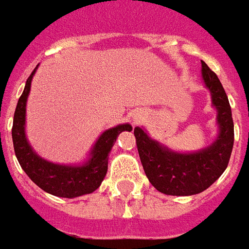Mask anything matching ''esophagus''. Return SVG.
I'll list each match as a JSON object with an SVG mask.
<instances>
[{
  "label": "esophagus",
  "mask_w": 249,
  "mask_h": 249,
  "mask_svg": "<svg viewBox=\"0 0 249 249\" xmlns=\"http://www.w3.org/2000/svg\"><path fill=\"white\" fill-rule=\"evenodd\" d=\"M140 120H142V117H140V116H135L133 121H136V123H140Z\"/></svg>",
  "instance_id": "esophagus-1"
}]
</instances>
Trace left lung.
<instances>
[{"label":"left lung","instance_id":"1","mask_svg":"<svg viewBox=\"0 0 249 249\" xmlns=\"http://www.w3.org/2000/svg\"><path fill=\"white\" fill-rule=\"evenodd\" d=\"M202 76L218 110L220 135L210 147L196 154H175L136 126L133 133L142 168L155 189L167 196H193L206 190L225 171L234 142L233 119L220 79L202 62Z\"/></svg>","mask_w":249,"mask_h":249}]
</instances>
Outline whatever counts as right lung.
<instances>
[{
	"mask_svg": "<svg viewBox=\"0 0 249 249\" xmlns=\"http://www.w3.org/2000/svg\"><path fill=\"white\" fill-rule=\"evenodd\" d=\"M35 69L25 83V89L21 97L18 98L13 117L12 139L17 160L29 178L32 179L40 189H43L52 196L63 198H74L93 193L100 187L107 171V155L112 149L113 144L121 132L132 130L129 124H123L105 130L98 142H95L91 151V158L86 164L79 167L59 166L41 159L29 147L24 125H25V105L31 90V82Z\"/></svg>",
	"mask_w": 249,
	"mask_h": 249,
	"instance_id": "1",
	"label": "right lung"
}]
</instances>
